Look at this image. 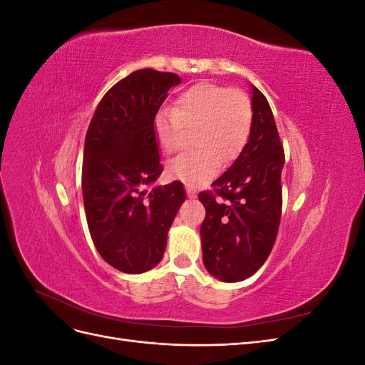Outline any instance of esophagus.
Instances as JSON below:
<instances>
[{
	"instance_id": "esophagus-1",
	"label": "esophagus",
	"mask_w": 365,
	"mask_h": 365,
	"mask_svg": "<svg viewBox=\"0 0 365 365\" xmlns=\"http://www.w3.org/2000/svg\"><path fill=\"white\" fill-rule=\"evenodd\" d=\"M185 192H187V196H189V197H196V189L193 185L185 184Z\"/></svg>"
}]
</instances>
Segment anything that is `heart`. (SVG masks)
Returning a JSON list of instances; mask_svg holds the SVG:
<instances>
[{"mask_svg": "<svg viewBox=\"0 0 365 365\" xmlns=\"http://www.w3.org/2000/svg\"><path fill=\"white\" fill-rule=\"evenodd\" d=\"M252 126V105L240 90L200 82L182 91L175 109H161L153 118L158 146L172 153L192 132L190 152L169 161L165 172L172 180L200 185L216 170L217 161L227 165L247 145Z\"/></svg>", "mask_w": 365, "mask_h": 365, "instance_id": "obj_1", "label": "heart"}]
</instances>
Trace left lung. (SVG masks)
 <instances>
[{"instance_id": "obj_1", "label": "left lung", "mask_w": 365, "mask_h": 365, "mask_svg": "<svg viewBox=\"0 0 365 365\" xmlns=\"http://www.w3.org/2000/svg\"><path fill=\"white\" fill-rule=\"evenodd\" d=\"M252 126L236 161L213 182L220 200L197 195L205 207L201 225L205 269L220 282H242L268 259L282 216L284 153L271 106L251 85Z\"/></svg>"}]
</instances>
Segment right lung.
Wrapping results in <instances>:
<instances>
[{"mask_svg": "<svg viewBox=\"0 0 365 365\" xmlns=\"http://www.w3.org/2000/svg\"><path fill=\"white\" fill-rule=\"evenodd\" d=\"M178 74L130 73L98 103L85 138L82 193L98 254L115 269L141 274L161 262L184 185H153L163 172L153 118Z\"/></svg>", "mask_w": 365, "mask_h": 365, "instance_id": "right-lung-1", "label": "right lung"}]
</instances>
